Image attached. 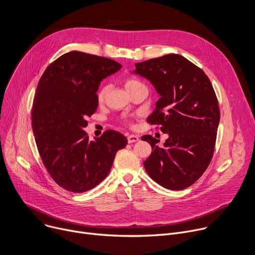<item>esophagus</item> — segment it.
I'll return each instance as SVG.
<instances>
[{"instance_id":"34e87169","label":"esophagus","mask_w":255,"mask_h":255,"mask_svg":"<svg viewBox=\"0 0 255 255\" xmlns=\"http://www.w3.org/2000/svg\"><path fill=\"white\" fill-rule=\"evenodd\" d=\"M139 140H140V136L136 135V134H129L128 136V143H135V142H138Z\"/></svg>"}]
</instances>
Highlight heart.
I'll list each match as a JSON object with an SVG mask.
<instances>
[{"mask_svg": "<svg viewBox=\"0 0 255 255\" xmlns=\"http://www.w3.org/2000/svg\"><path fill=\"white\" fill-rule=\"evenodd\" d=\"M142 85L138 80H135V78H128V80L126 81L125 83V86H126V89L127 91H129L135 87H138ZM106 93H107V87H102L99 92H98V101L99 102H103L104 101V98L106 96Z\"/></svg>", "mask_w": 255, "mask_h": 255, "instance_id": "1", "label": "heart"}]
</instances>
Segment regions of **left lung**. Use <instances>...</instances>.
<instances>
[{
  "label": "left lung",
  "mask_w": 255,
  "mask_h": 255,
  "mask_svg": "<svg viewBox=\"0 0 255 255\" xmlns=\"http://www.w3.org/2000/svg\"><path fill=\"white\" fill-rule=\"evenodd\" d=\"M130 73L145 77L160 96L147 122L168 134L162 147L152 135L142 136L152 147L145 169L166 189H186L206 170L217 140L221 114L209 78L178 54L136 63Z\"/></svg>",
  "instance_id": "8db88e82"
}]
</instances>
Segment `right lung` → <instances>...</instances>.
I'll use <instances>...</instances> for the list:
<instances>
[{
  "label": "right lung",
  "instance_id": "add662e5",
  "mask_svg": "<svg viewBox=\"0 0 255 255\" xmlns=\"http://www.w3.org/2000/svg\"><path fill=\"white\" fill-rule=\"evenodd\" d=\"M121 68L108 58L71 51L50 64L38 82L31 112L35 143L52 179L67 191L99 185L116 152L128 144L115 130L93 141L84 130L97 110L100 83Z\"/></svg>",
  "mask_w": 255,
  "mask_h": 255
}]
</instances>
